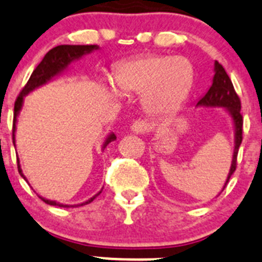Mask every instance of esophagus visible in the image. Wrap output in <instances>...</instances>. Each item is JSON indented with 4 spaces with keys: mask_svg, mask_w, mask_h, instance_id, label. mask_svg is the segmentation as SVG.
Wrapping results in <instances>:
<instances>
[{
    "mask_svg": "<svg viewBox=\"0 0 262 262\" xmlns=\"http://www.w3.org/2000/svg\"><path fill=\"white\" fill-rule=\"evenodd\" d=\"M151 128H152V125H151L150 123H148L147 120H142V119H138L136 120L133 124H132L130 129L133 133H147L148 130H151Z\"/></svg>",
    "mask_w": 262,
    "mask_h": 262,
    "instance_id": "esophagus-1",
    "label": "esophagus"
}]
</instances>
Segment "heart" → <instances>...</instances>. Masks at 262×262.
I'll use <instances>...</instances> for the list:
<instances>
[{"label":"heart","instance_id":"heart-1","mask_svg":"<svg viewBox=\"0 0 262 262\" xmlns=\"http://www.w3.org/2000/svg\"><path fill=\"white\" fill-rule=\"evenodd\" d=\"M115 81L125 92L145 93V107L151 115L173 114L189 95L194 68L189 59L172 55H150L123 63Z\"/></svg>","mask_w":262,"mask_h":262}]
</instances>
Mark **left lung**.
I'll return each instance as SVG.
<instances>
[{"label":"left lung","instance_id":"1","mask_svg":"<svg viewBox=\"0 0 262 262\" xmlns=\"http://www.w3.org/2000/svg\"><path fill=\"white\" fill-rule=\"evenodd\" d=\"M195 107H205V108H224L227 112L233 121L234 126V151L231 158V165L226 181L224 183L222 190L226 187L227 182L230 180L231 174L235 172L236 168V155H238L239 146L242 143V126H243V117L241 114V99L234 90L233 82L227 76L219 62H214V76L212 80V85L199 101L195 103ZM221 190V191H222Z\"/></svg>","mask_w":262,"mask_h":262}]
</instances>
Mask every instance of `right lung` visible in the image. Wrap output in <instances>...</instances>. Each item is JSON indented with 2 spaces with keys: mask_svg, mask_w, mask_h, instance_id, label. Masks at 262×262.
<instances>
[{
  "mask_svg": "<svg viewBox=\"0 0 262 262\" xmlns=\"http://www.w3.org/2000/svg\"><path fill=\"white\" fill-rule=\"evenodd\" d=\"M98 49H99V46L98 45H59V46H55V48H53L51 50H49L48 53H46V55L43 57V59L41 60L40 64H38L37 67H36V70L32 72L28 82H27L26 86L23 88V90L20 92V94H19L18 99H16L15 102V107H14V124H13L14 146H15L16 123H18V116L21 111V107H23L24 98H26L29 93L33 92V90L43 86V85H46L48 82L53 81L55 77L62 75L63 72H66V71L68 70V67H70V64H72L73 62L81 59L84 55L93 53V51L98 50ZM115 139H116V136H115L114 132L107 134L106 139H104V142H103V146H102V150H104V148L107 147V145L111 143L112 141H115ZM18 170H19V174L27 181L26 176L23 174V170H21L20 164H19V160H18ZM102 190L99 192H97L94 196L88 199L86 202L81 203V204H73V205L63 204V203L55 202V200L45 199V198L42 196L40 198L49 205H57V207H63V208H70V207H81V205L89 204V203H92L98 195L101 194Z\"/></svg>",
  "mask_w": 262,
  "mask_h": 262,
  "instance_id": "1",
  "label": "right lung"
}]
</instances>
